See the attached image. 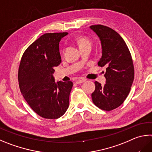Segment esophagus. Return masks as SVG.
Instances as JSON below:
<instances>
[{"label": "esophagus", "instance_id": "34e87169", "mask_svg": "<svg viewBox=\"0 0 152 152\" xmlns=\"http://www.w3.org/2000/svg\"><path fill=\"white\" fill-rule=\"evenodd\" d=\"M86 79H84V78H80V79H78V80H77L76 81V84H81V83H83V82H86Z\"/></svg>", "mask_w": 152, "mask_h": 152}]
</instances>
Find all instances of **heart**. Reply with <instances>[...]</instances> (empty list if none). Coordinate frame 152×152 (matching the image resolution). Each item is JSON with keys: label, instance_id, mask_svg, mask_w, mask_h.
<instances>
[{"label": "heart", "instance_id": "obj_1", "mask_svg": "<svg viewBox=\"0 0 152 152\" xmlns=\"http://www.w3.org/2000/svg\"><path fill=\"white\" fill-rule=\"evenodd\" d=\"M77 42L79 44L80 47H82L84 46L91 45V42L86 37H78L77 38Z\"/></svg>", "mask_w": 152, "mask_h": 152}]
</instances>
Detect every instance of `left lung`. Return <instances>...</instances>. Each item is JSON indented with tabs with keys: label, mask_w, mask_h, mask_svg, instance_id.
Segmentation results:
<instances>
[{
	"label": "left lung",
	"mask_w": 152,
	"mask_h": 152,
	"mask_svg": "<svg viewBox=\"0 0 152 152\" xmlns=\"http://www.w3.org/2000/svg\"><path fill=\"white\" fill-rule=\"evenodd\" d=\"M101 40L102 56L99 66H106V83L95 82L92 94L94 104L101 110L111 111L119 107L129 93L134 79L133 60L128 46L121 36L106 26H90Z\"/></svg>",
	"instance_id": "left-lung-1"
}]
</instances>
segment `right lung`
Wrapping results in <instances>:
<instances>
[{
	"mask_svg": "<svg viewBox=\"0 0 152 152\" xmlns=\"http://www.w3.org/2000/svg\"><path fill=\"white\" fill-rule=\"evenodd\" d=\"M68 32L45 33L23 54L18 68L19 88L35 113L46 119H57L69 106L72 82L55 83L54 68L61 62L59 42Z\"/></svg>",
	"mask_w": 152,
	"mask_h": 152,
	"instance_id": "obj_1",
	"label": "right lung"
}]
</instances>
